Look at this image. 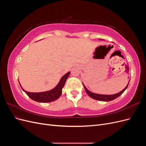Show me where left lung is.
<instances>
[{
	"instance_id": "left-lung-1",
	"label": "left lung",
	"mask_w": 146,
	"mask_h": 146,
	"mask_svg": "<svg viewBox=\"0 0 146 146\" xmlns=\"http://www.w3.org/2000/svg\"><path fill=\"white\" fill-rule=\"evenodd\" d=\"M100 40H101V39H100ZM129 83H128V85L126 86V87L122 91L118 92V93H117V94H112V95H103V94H99L93 93V92H91V91L88 90L87 88L85 87V86L83 85H83L84 86V88H85L86 93L88 94V96L90 97V98L94 99L95 100H100V101L107 102V101L113 100L114 99H116L117 98H118L119 96H120L123 93V92L125 91V90L127 89V87H128V85H129Z\"/></svg>"
}]
</instances>
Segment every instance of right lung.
<instances>
[{"instance_id": "right-lung-1", "label": "right lung", "mask_w": 146, "mask_h": 146, "mask_svg": "<svg viewBox=\"0 0 146 146\" xmlns=\"http://www.w3.org/2000/svg\"><path fill=\"white\" fill-rule=\"evenodd\" d=\"M69 74L70 72H68L67 74H66L64 76L61 77L58 84L54 88V89L46 92H30L25 91L23 88L21 87V85L20 86L22 88L23 90L27 94V95L29 98L30 99H32V100L36 102H53L57 100L60 98L61 93H62L63 88L64 86L66 81L68 78Z\"/></svg>"}]
</instances>
